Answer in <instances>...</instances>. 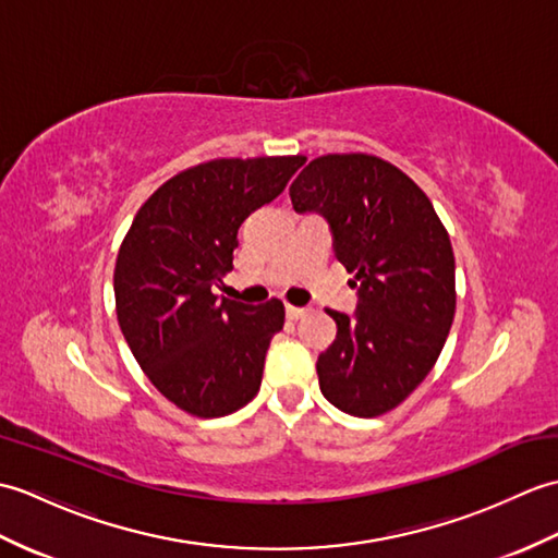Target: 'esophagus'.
I'll use <instances>...</instances> for the list:
<instances>
[{"label":"esophagus","instance_id":"esophagus-1","mask_svg":"<svg viewBox=\"0 0 558 558\" xmlns=\"http://www.w3.org/2000/svg\"><path fill=\"white\" fill-rule=\"evenodd\" d=\"M286 314H288V318H292V322H298V318H302V316L310 314V310H304V306H290V304H288Z\"/></svg>","mask_w":558,"mask_h":558}]
</instances>
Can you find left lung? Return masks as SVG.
I'll return each mask as SVG.
<instances>
[{"mask_svg":"<svg viewBox=\"0 0 558 558\" xmlns=\"http://www.w3.org/2000/svg\"><path fill=\"white\" fill-rule=\"evenodd\" d=\"M292 208L318 213L336 258L354 272L357 310L318 354L324 398L354 417L398 408L444 350L456 316V258L432 201L405 172L366 153L312 160L290 186Z\"/></svg>","mask_w":558,"mask_h":558,"instance_id":"left-lung-1","label":"left lung"}]
</instances>
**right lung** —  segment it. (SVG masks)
<instances>
[{
  "mask_svg": "<svg viewBox=\"0 0 558 558\" xmlns=\"http://www.w3.org/2000/svg\"><path fill=\"white\" fill-rule=\"evenodd\" d=\"M304 156L220 158L180 172L153 194L117 254V322L150 384L196 417H225L258 393L280 300L213 294L232 270L236 230L270 204Z\"/></svg>",
  "mask_w": 558,
  "mask_h": 558,
  "instance_id": "add662e5",
  "label": "right lung"
}]
</instances>
